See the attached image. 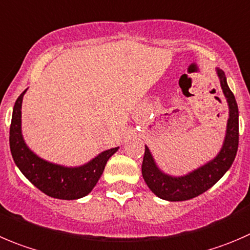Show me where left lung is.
I'll use <instances>...</instances> for the list:
<instances>
[{"instance_id": "8db88e82", "label": "left lung", "mask_w": 250, "mask_h": 250, "mask_svg": "<svg viewBox=\"0 0 250 250\" xmlns=\"http://www.w3.org/2000/svg\"><path fill=\"white\" fill-rule=\"evenodd\" d=\"M216 71L229 111L224 145L216 157H214L211 161L181 177H173L164 173L157 167L149 147L145 146L142 165L143 178L150 190L161 199L168 202H183V200L193 199L210 189L233 164L238 150L239 140L238 106L233 93L227 85L224 71L219 68Z\"/></svg>"}]
</instances>
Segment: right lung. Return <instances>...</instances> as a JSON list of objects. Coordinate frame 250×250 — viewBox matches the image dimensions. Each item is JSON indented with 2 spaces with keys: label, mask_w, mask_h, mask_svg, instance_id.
Segmentation results:
<instances>
[{
  "label": "right lung",
  "mask_w": 250,
  "mask_h": 250,
  "mask_svg": "<svg viewBox=\"0 0 250 250\" xmlns=\"http://www.w3.org/2000/svg\"><path fill=\"white\" fill-rule=\"evenodd\" d=\"M25 91L19 95L14 104L9 128V146L17 167L38 189L48 197L63 200L85 197L96 186L108 159L118 147L103 151L88 164L78 167L61 166L39 157L29 149L21 135V103Z\"/></svg>",
  "instance_id": "add662e5"
}]
</instances>
